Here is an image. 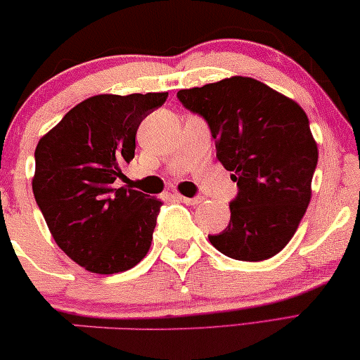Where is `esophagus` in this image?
<instances>
[{"mask_svg":"<svg viewBox=\"0 0 360 360\" xmlns=\"http://www.w3.org/2000/svg\"><path fill=\"white\" fill-rule=\"evenodd\" d=\"M178 198H179V200H181L182 203H186V205H191V207H195V205H198V203L202 202L200 197H184V195H178Z\"/></svg>","mask_w":360,"mask_h":360,"instance_id":"esophagus-1","label":"esophagus"}]
</instances>
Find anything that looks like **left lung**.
I'll return each instance as SVG.
<instances>
[{"label":"left lung","mask_w":360,"mask_h":360,"mask_svg":"<svg viewBox=\"0 0 360 360\" xmlns=\"http://www.w3.org/2000/svg\"><path fill=\"white\" fill-rule=\"evenodd\" d=\"M178 98L208 122L217 158L238 182L231 219L208 236L212 245L236 260L271 259L291 240L312 197L319 148L307 115L294 100L243 76L179 90Z\"/></svg>","instance_id":"obj_1"}]
</instances>
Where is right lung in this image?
Returning a JSON list of instances; mask_svg holds the SVG:
<instances>
[{
	"label": "right lung",
	"mask_w": 360,
	"mask_h": 360,
	"mask_svg": "<svg viewBox=\"0 0 360 360\" xmlns=\"http://www.w3.org/2000/svg\"><path fill=\"white\" fill-rule=\"evenodd\" d=\"M166 98L168 92L90 96L35 148L37 205L55 243L87 271H126L147 255L162 200L112 184L134 158L141 122Z\"/></svg>",
	"instance_id": "obj_1"
}]
</instances>
